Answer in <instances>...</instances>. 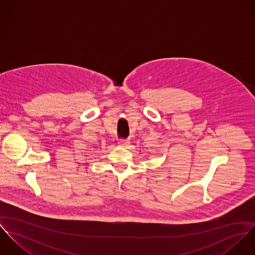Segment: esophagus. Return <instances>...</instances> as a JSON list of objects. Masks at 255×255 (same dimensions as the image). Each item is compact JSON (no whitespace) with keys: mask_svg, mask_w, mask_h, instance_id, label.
Returning a JSON list of instances; mask_svg holds the SVG:
<instances>
[{"mask_svg":"<svg viewBox=\"0 0 255 255\" xmlns=\"http://www.w3.org/2000/svg\"><path fill=\"white\" fill-rule=\"evenodd\" d=\"M128 143H129V141H128V140H125V139H121V140H119V144L121 146H123V147L128 146Z\"/></svg>","mask_w":255,"mask_h":255,"instance_id":"1","label":"esophagus"}]
</instances>
